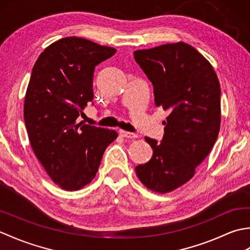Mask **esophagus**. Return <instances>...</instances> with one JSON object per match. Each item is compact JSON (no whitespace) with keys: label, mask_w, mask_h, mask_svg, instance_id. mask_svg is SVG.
Listing matches in <instances>:
<instances>
[{"label":"esophagus","mask_w":250,"mask_h":250,"mask_svg":"<svg viewBox=\"0 0 250 250\" xmlns=\"http://www.w3.org/2000/svg\"><path fill=\"white\" fill-rule=\"evenodd\" d=\"M119 133L122 137H125V139H135V137H137L136 134L131 133V132H126V131H120Z\"/></svg>","instance_id":"34e87169"}]
</instances>
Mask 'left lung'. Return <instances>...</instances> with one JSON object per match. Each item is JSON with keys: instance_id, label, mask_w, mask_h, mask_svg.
Instances as JSON below:
<instances>
[{"instance_id": "1", "label": "left lung", "mask_w": 250, "mask_h": 250, "mask_svg": "<svg viewBox=\"0 0 250 250\" xmlns=\"http://www.w3.org/2000/svg\"><path fill=\"white\" fill-rule=\"evenodd\" d=\"M153 86L155 103L168 111L162 141L145 137L152 157L135 167L148 189L167 193L194 176L220 129V84L213 66L189 44L134 51Z\"/></svg>"}]
</instances>
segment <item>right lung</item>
<instances>
[{"mask_svg":"<svg viewBox=\"0 0 250 250\" xmlns=\"http://www.w3.org/2000/svg\"><path fill=\"white\" fill-rule=\"evenodd\" d=\"M116 49L81 37H64L40 55L26 89L23 116L30 144L59 187L82 189L95 177L115 130L78 122L93 100V73Z\"/></svg>","mask_w":250,"mask_h":250,"instance_id":"1","label":"right lung"}]
</instances>
